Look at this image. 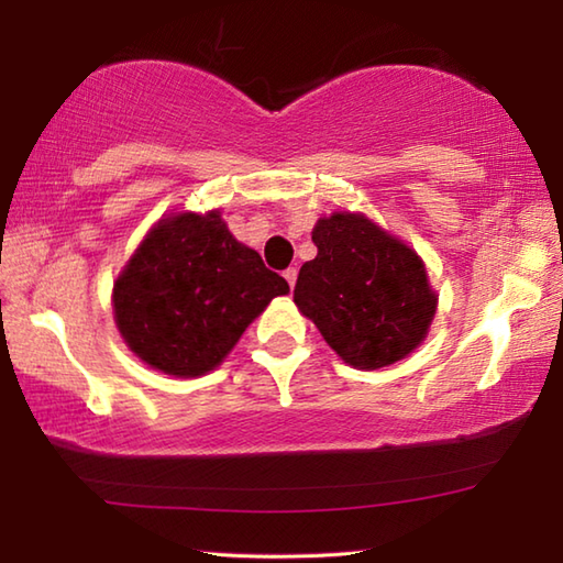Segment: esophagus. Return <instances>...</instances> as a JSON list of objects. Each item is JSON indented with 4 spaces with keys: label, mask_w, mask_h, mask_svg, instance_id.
Returning <instances> with one entry per match:
<instances>
[{
    "label": "esophagus",
    "mask_w": 563,
    "mask_h": 563,
    "mask_svg": "<svg viewBox=\"0 0 563 563\" xmlns=\"http://www.w3.org/2000/svg\"><path fill=\"white\" fill-rule=\"evenodd\" d=\"M283 275H285V280H288V285H290V288H295V280H297V271H295V268H288V271H285Z\"/></svg>",
    "instance_id": "34e87169"
}]
</instances>
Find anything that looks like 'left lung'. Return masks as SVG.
I'll list each match as a JSON object with an SVG mask.
<instances>
[{"instance_id":"obj_1","label":"left lung","mask_w":563,"mask_h":563,"mask_svg":"<svg viewBox=\"0 0 563 563\" xmlns=\"http://www.w3.org/2000/svg\"><path fill=\"white\" fill-rule=\"evenodd\" d=\"M295 283V305L345 363L377 369L401 361L433 321L438 297L413 251L363 214L319 220Z\"/></svg>"}]
</instances>
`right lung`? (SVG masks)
<instances>
[{"instance_id": "right-lung-1", "label": "right lung", "mask_w": 563, "mask_h": 563, "mask_svg": "<svg viewBox=\"0 0 563 563\" xmlns=\"http://www.w3.org/2000/svg\"><path fill=\"white\" fill-rule=\"evenodd\" d=\"M290 292L220 212L162 220L113 288L115 324L147 365L176 377L208 373L273 297Z\"/></svg>"}]
</instances>
